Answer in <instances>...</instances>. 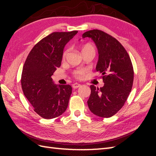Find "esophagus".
Returning a JSON list of instances; mask_svg holds the SVG:
<instances>
[{
  "mask_svg": "<svg viewBox=\"0 0 156 156\" xmlns=\"http://www.w3.org/2000/svg\"><path fill=\"white\" fill-rule=\"evenodd\" d=\"M81 87V85L80 84H78V83H75V84H72V87L74 89H76L78 88H80Z\"/></svg>",
  "mask_w": 156,
  "mask_h": 156,
  "instance_id": "34e87169",
  "label": "esophagus"
}]
</instances>
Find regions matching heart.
<instances>
[{
  "label": "heart",
  "instance_id": "obj_1",
  "mask_svg": "<svg viewBox=\"0 0 156 156\" xmlns=\"http://www.w3.org/2000/svg\"><path fill=\"white\" fill-rule=\"evenodd\" d=\"M86 50H93L95 51V49L94 46L90 44H84L82 48V51H86ZM69 51V49H66V50L63 52L62 54V59H65L66 55H67ZM74 76L76 79H79V80H82L84 79L87 74V70L85 69H78V70H76L73 73Z\"/></svg>",
  "mask_w": 156,
  "mask_h": 156
}]
</instances>
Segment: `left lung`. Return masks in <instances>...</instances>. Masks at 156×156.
<instances>
[{
	"instance_id": "obj_1",
	"label": "left lung",
	"mask_w": 156,
	"mask_h": 156,
	"mask_svg": "<svg viewBox=\"0 0 156 156\" xmlns=\"http://www.w3.org/2000/svg\"><path fill=\"white\" fill-rule=\"evenodd\" d=\"M82 37H90L97 45L96 69L105 83L100 88L90 86L88 108L98 117H111L123 107L133 87L134 72L130 57L120 42L104 31L93 29L85 32Z\"/></svg>"
}]
</instances>
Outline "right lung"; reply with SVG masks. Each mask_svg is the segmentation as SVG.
Returning <instances> with one entry per match:
<instances>
[{
	"label": "right lung",
	"mask_w": 156,
	"mask_h": 156,
	"mask_svg": "<svg viewBox=\"0 0 156 156\" xmlns=\"http://www.w3.org/2000/svg\"><path fill=\"white\" fill-rule=\"evenodd\" d=\"M78 31L53 32L31 50L23 66L21 87L23 94L40 117H58L66 111L72 87L54 84L51 76L60 67L66 44Z\"/></svg>",
	"instance_id": "obj_1"
}]
</instances>
